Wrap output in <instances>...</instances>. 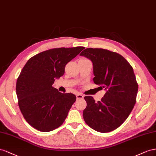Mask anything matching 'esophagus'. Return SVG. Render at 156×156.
<instances>
[{"mask_svg":"<svg viewBox=\"0 0 156 156\" xmlns=\"http://www.w3.org/2000/svg\"><path fill=\"white\" fill-rule=\"evenodd\" d=\"M83 96L82 94H80V93H78V94L76 95V99L78 100V99H83Z\"/></svg>","mask_w":156,"mask_h":156,"instance_id":"34e87169","label":"esophagus"}]
</instances>
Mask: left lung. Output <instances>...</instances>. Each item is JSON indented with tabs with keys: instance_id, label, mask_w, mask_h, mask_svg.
<instances>
[{
	"instance_id": "obj_1",
	"label": "left lung",
	"mask_w": 156,
	"mask_h": 156,
	"mask_svg": "<svg viewBox=\"0 0 156 156\" xmlns=\"http://www.w3.org/2000/svg\"><path fill=\"white\" fill-rule=\"evenodd\" d=\"M80 55L92 61L93 82L106 90L100 101L95 102L91 96L84 97L87 103L84 121L100 133L116 129L136 103L139 86L133 67L122 55L105 49L86 48Z\"/></svg>"
}]
</instances>
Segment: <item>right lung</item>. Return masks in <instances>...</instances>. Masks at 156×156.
I'll list each match as a JSON object with an SVG mask.
<instances>
[{"label":"right lung","mask_w":156,"mask_h":156,"mask_svg":"<svg viewBox=\"0 0 156 156\" xmlns=\"http://www.w3.org/2000/svg\"><path fill=\"white\" fill-rule=\"evenodd\" d=\"M84 48L50 49L34 55L23 66L17 80L16 94L21 112L34 129L48 132L63 123L76 97L52 85L64 74L66 65Z\"/></svg>","instance_id":"right-lung-1"}]
</instances>
